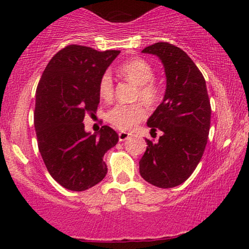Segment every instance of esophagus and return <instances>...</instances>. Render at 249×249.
<instances>
[{"instance_id": "esophagus-1", "label": "esophagus", "mask_w": 249, "mask_h": 249, "mask_svg": "<svg viewBox=\"0 0 249 249\" xmlns=\"http://www.w3.org/2000/svg\"><path fill=\"white\" fill-rule=\"evenodd\" d=\"M131 134H129V132H125V131H120L119 132V141L120 142H124L125 139H128L130 137Z\"/></svg>"}]
</instances>
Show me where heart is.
Returning <instances> with one entry per match:
<instances>
[{
	"instance_id": "1",
	"label": "heart",
	"mask_w": 249,
	"mask_h": 249,
	"mask_svg": "<svg viewBox=\"0 0 249 249\" xmlns=\"http://www.w3.org/2000/svg\"><path fill=\"white\" fill-rule=\"evenodd\" d=\"M120 73L125 79L138 86V97L147 104H154L160 98V88L154 79V70L145 60L135 59L120 68ZM98 93L103 100H110L113 94V81L108 72L101 77ZM146 117V110L141 104H118L107 112V121L120 130H129Z\"/></svg>"
}]
</instances>
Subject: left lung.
I'll return each mask as SVG.
<instances>
[{
	"label": "left lung",
	"instance_id": "8db88e82",
	"mask_svg": "<svg viewBox=\"0 0 249 249\" xmlns=\"http://www.w3.org/2000/svg\"><path fill=\"white\" fill-rule=\"evenodd\" d=\"M142 52L161 60L166 88L147 120L151 131L159 129L163 135L156 142L146 139L139 172L153 186L172 188L192 176L205 149L211 124L206 83L187 53L172 44L155 43Z\"/></svg>",
	"mask_w": 249,
	"mask_h": 249
}]
</instances>
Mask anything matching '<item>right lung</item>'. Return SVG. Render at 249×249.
Here are the masks:
<instances>
[{"label": "right lung", "mask_w": 249, "mask_h": 249, "mask_svg": "<svg viewBox=\"0 0 249 249\" xmlns=\"http://www.w3.org/2000/svg\"><path fill=\"white\" fill-rule=\"evenodd\" d=\"M119 54L69 45L51 59L37 86L34 124L38 149L47 171L66 189L83 192L107 176L104 154L119 136L107 125L90 134L83 121L96 113L98 83Z\"/></svg>", "instance_id": "obj_1"}]
</instances>
